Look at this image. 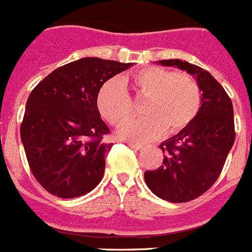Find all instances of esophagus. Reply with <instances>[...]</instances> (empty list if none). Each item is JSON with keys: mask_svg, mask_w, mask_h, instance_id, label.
I'll return each instance as SVG.
<instances>
[{"mask_svg": "<svg viewBox=\"0 0 252 252\" xmlns=\"http://www.w3.org/2000/svg\"><path fill=\"white\" fill-rule=\"evenodd\" d=\"M127 146L131 147L132 150H140V148H143V144H138V143H132V142H128Z\"/></svg>", "mask_w": 252, "mask_h": 252, "instance_id": "1", "label": "esophagus"}]
</instances>
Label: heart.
Instances as JSON below:
<instances>
[{"label":"heart","instance_id":"1","mask_svg":"<svg viewBox=\"0 0 252 252\" xmlns=\"http://www.w3.org/2000/svg\"><path fill=\"white\" fill-rule=\"evenodd\" d=\"M128 83L138 95L146 97L142 111L146 116L127 120L133 113L131 98L123 84ZM98 113L110 125L118 126L120 136L144 142L160 136L178 134L190 126L202 106V90L194 76L187 72H170L158 66H148L120 80H106L96 94Z\"/></svg>","mask_w":252,"mask_h":252}]
</instances>
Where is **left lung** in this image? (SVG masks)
<instances>
[{
  "label": "left lung",
  "instance_id": "left-lung-1",
  "mask_svg": "<svg viewBox=\"0 0 252 252\" xmlns=\"http://www.w3.org/2000/svg\"><path fill=\"white\" fill-rule=\"evenodd\" d=\"M196 78L202 90V106L194 122L165 140L160 148L164 161L147 170L144 181L156 196L172 203L190 202L216 182L234 144V112L230 97L208 71L181 60H162Z\"/></svg>",
  "mask_w": 252,
  "mask_h": 252
}]
</instances>
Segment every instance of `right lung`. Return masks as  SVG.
<instances>
[{"instance_id":"1","label":"right lung","mask_w":252,"mask_h":252,"mask_svg":"<svg viewBox=\"0 0 252 252\" xmlns=\"http://www.w3.org/2000/svg\"><path fill=\"white\" fill-rule=\"evenodd\" d=\"M132 63L80 58L45 76L28 96L21 138L36 181L52 195L87 194L104 177L113 143L96 106L98 88Z\"/></svg>"}]
</instances>
